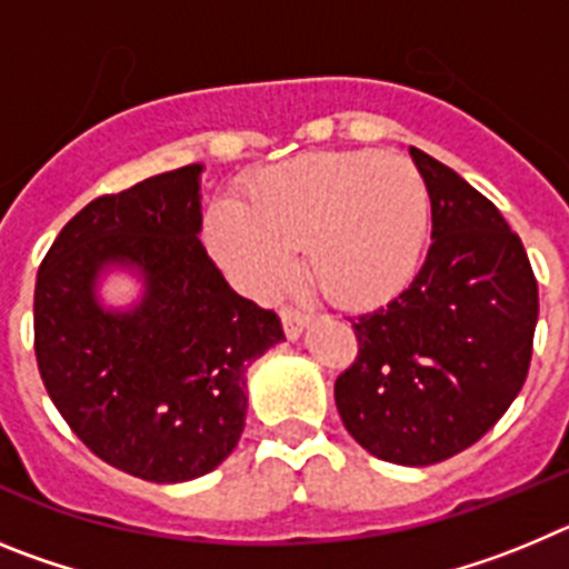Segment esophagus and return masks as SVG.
<instances>
[{
  "label": "esophagus",
  "instance_id": "34e87169",
  "mask_svg": "<svg viewBox=\"0 0 569 569\" xmlns=\"http://www.w3.org/2000/svg\"><path fill=\"white\" fill-rule=\"evenodd\" d=\"M279 316H281V328H284V336H288V339H299L301 328H305L310 319L305 310H296V308H281Z\"/></svg>",
  "mask_w": 569,
  "mask_h": 569
}]
</instances>
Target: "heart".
Returning a JSON list of instances; mask_svg holds the SVG:
<instances>
[{
	"mask_svg": "<svg viewBox=\"0 0 569 569\" xmlns=\"http://www.w3.org/2000/svg\"><path fill=\"white\" fill-rule=\"evenodd\" d=\"M241 196V204H210L204 239L244 293L273 296L293 273L296 248L310 279L341 308L393 299L419 268L430 193L407 156H296L250 176Z\"/></svg>",
	"mask_w": 569,
	"mask_h": 569,
	"instance_id": "heart-1",
	"label": "heart"
}]
</instances>
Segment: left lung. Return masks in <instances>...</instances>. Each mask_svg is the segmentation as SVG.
Instances as JSON below:
<instances>
[{
	"mask_svg": "<svg viewBox=\"0 0 569 569\" xmlns=\"http://www.w3.org/2000/svg\"><path fill=\"white\" fill-rule=\"evenodd\" d=\"M433 208L416 279L359 316V356L336 379L347 433L376 459L427 467L505 416L530 370L539 284L499 208L456 170L410 148Z\"/></svg>",
	"mask_w": 569,
	"mask_h": 569,
	"instance_id": "1",
	"label": "left lung"
}]
</instances>
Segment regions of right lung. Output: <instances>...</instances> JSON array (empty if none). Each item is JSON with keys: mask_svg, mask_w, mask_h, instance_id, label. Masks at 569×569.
I'll return each instance as SVG.
<instances>
[{"mask_svg": "<svg viewBox=\"0 0 569 569\" xmlns=\"http://www.w3.org/2000/svg\"><path fill=\"white\" fill-rule=\"evenodd\" d=\"M202 164L99 196L39 264L33 350L62 419L102 461L156 485L204 476L244 430L248 367L284 339L199 241ZM143 276L130 311L98 305L102 269Z\"/></svg>", "mask_w": 569, "mask_h": 569, "instance_id": "obj_1", "label": "right lung"}]
</instances>
